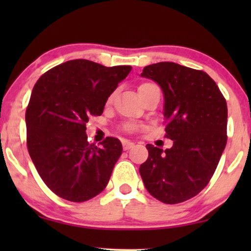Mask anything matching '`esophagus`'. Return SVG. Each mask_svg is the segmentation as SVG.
<instances>
[{
  "mask_svg": "<svg viewBox=\"0 0 251 251\" xmlns=\"http://www.w3.org/2000/svg\"><path fill=\"white\" fill-rule=\"evenodd\" d=\"M133 146H135V143L133 142H130V140H125V142H123V150L125 151H129L130 149H132Z\"/></svg>",
  "mask_w": 251,
  "mask_h": 251,
  "instance_id": "1",
  "label": "esophagus"
}]
</instances>
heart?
Returning a JSON list of instances; mask_svg holds the SVG:
<instances>
[{
	"label": "heart",
	"instance_id": "b5f03b06",
	"mask_svg": "<svg viewBox=\"0 0 251 251\" xmlns=\"http://www.w3.org/2000/svg\"><path fill=\"white\" fill-rule=\"evenodd\" d=\"M149 85H152V84H151V83H144V84H142V85H140V87L138 88V90H140V89H143V88L149 87ZM126 128V130H129V131H133V130H136L137 128H138V126L135 125V123H128Z\"/></svg>",
	"mask_w": 251,
	"mask_h": 251
}]
</instances>
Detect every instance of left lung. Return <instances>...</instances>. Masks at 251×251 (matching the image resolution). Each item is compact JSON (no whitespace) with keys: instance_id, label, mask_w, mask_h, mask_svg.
<instances>
[{"instance_id":"left-lung-1","label":"left lung","mask_w":251,"mask_h":251,"mask_svg":"<svg viewBox=\"0 0 251 251\" xmlns=\"http://www.w3.org/2000/svg\"><path fill=\"white\" fill-rule=\"evenodd\" d=\"M140 76L160 85L171 149L147 144L149 159L139 174L151 195L180 203L200 193L210 180L226 146L227 106L207 73L162 61L144 67Z\"/></svg>"}]
</instances>
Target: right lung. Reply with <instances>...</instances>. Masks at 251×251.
I'll return each mask as SVG.
<instances>
[{"label":"right lung","instance_id":"right-lung-1","mask_svg":"<svg viewBox=\"0 0 251 251\" xmlns=\"http://www.w3.org/2000/svg\"><path fill=\"white\" fill-rule=\"evenodd\" d=\"M131 68L74 59L51 68L34 85L25 116L27 147L37 173L58 197L83 202L107 185L122 144L113 137L99 147L89 144L85 125L102 114Z\"/></svg>","mask_w":251,"mask_h":251}]
</instances>
